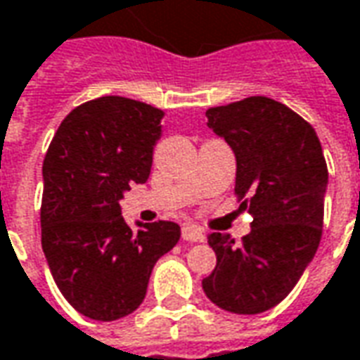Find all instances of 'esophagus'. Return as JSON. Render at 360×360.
Segmentation results:
<instances>
[{
    "label": "esophagus",
    "mask_w": 360,
    "mask_h": 360,
    "mask_svg": "<svg viewBox=\"0 0 360 360\" xmlns=\"http://www.w3.org/2000/svg\"><path fill=\"white\" fill-rule=\"evenodd\" d=\"M181 236L185 242H205V232L200 231L195 224H185L181 229Z\"/></svg>",
    "instance_id": "1"
}]
</instances>
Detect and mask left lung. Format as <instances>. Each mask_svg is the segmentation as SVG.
<instances>
[{"label":"left lung","mask_w":360,"mask_h":360,"mask_svg":"<svg viewBox=\"0 0 360 360\" xmlns=\"http://www.w3.org/2000/svg\"><path fill=\"white\" fill-rule=\"evenodd\" d=\"M207 120L234 151V193L254 221L242 244L209 234L217 268L202 290L224 311L262 314L292 292L321 240L329 181L323 149L315 129L272 98L209 108Z\"/></svg>","instance_id":"8db88e82"}]
</instances>
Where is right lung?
<instances>
[{
    "label": "right lung",
    "instance_id": "right-lung-1",
    "mask_svg": "<svg viewBox=\"0 0 360 360\" xmlns=\"http://www.w3.org/2000/svg\"><path fill=\"white\" fill-rule=\"evenodd\" d=\"M163 112L122 96L84 102L60 122L43 161L41 244L78 314L114 321L136 311L155 262L179 242L177 222L129 229L120 200L146 183Z\"/></svg>",
    "mask_w": 360,
    "mask_h": 360
}]
</instances>
